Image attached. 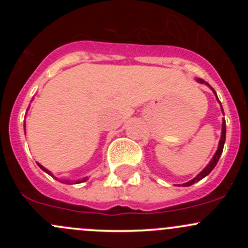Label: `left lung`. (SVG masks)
<instances>
[{
  "mask_svg": "<svg viewBox=\"0 0 248 248\" xmlns=\"http://www.w3.org/2000/svg\"><path fill=\"white\" fill-rule=\"evenodd\" d=\"M197 80H198V81L201 82V84H207V82H205L202 79H197ZM211 90H212V91H214V93L216 94V92H215V90L212 89V87H211ZM216 97H217V94H216ZM217 99H218V98H217ZM222 111H223V109H222ZM224 141H226V121H223V124H222V136H221V140H219L218 149H217V151H216V154H215L214 158L211 159V162H210V163L207 164L206 168H205L204 170H202V171L201 172V174L198 175V176H196L193 180H191V181H188V182H186V184H184V185H182V186H185V187L191 186V185H193V184H196V182L201 181L202 179H204V177L206 176V175H209L210 172H211L212 169H214L215 167H216V164H217V162H218L219 157H221L222 151H223Z\"/></svg>",
  "mask_w": 248,
  "mask_h": 248,
  "instance_id": "1",
  "label": "left lung"
}]
</instances>
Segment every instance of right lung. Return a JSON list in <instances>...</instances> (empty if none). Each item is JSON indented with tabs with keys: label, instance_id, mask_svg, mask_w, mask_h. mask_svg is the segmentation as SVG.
I'll list each match as a JSON object with an SVG mask.
<instances>
[{
	"label": "right lung",
	"instance_id": "obj_1",
	"mask_svg": "<svg viewBox=\"0 0 248 248\" xmlns=\"http://www.w3.org/2000/svg\"><path fill=\"white\" fill-rule=\"evenodd\" d=\"M38 166L39 167H41V168L42 169H43V170L44 171H46V172H47V174H49V175H51V172H50L49 170H46V168H44V167H42L41 166V164H38ZM51 176H52V175H51ZM84 181H86V179H82V180H79V181H76V184H80V182H84ZM67 182V184H69V181H66Z\"/></svg>",
	"mask_w": 248,
	"mask_h": 248
}]
</instances>
